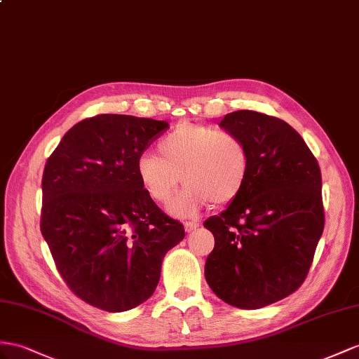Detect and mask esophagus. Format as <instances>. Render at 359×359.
Here are the masks:
<instances>
[{"label": "esophagus", "mask_w": 359, "mask_h": 359, "mask_svg": "<svg viewBox=\"0 0 359 359\" xmlns=\"http://www.w3.org/2000/svg\"><path fill=\"white\" fill-rule=\"evenodd\" d=\"M198 226H200L198 222H187L185 223V231L187 232H192V231H196Z\"/></svg>", "instance_id": "1"}]
</instances>
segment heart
<instances>
[{
  "label": "heart",
  "mask_w": 359,
  "mask_h": 359,
  "mask_svg": "<svg viewBox=\"0 0 359 359\" xmlns=\"http://www.w3.org/2000/svg\"><path fill=\"white\" fill-rule=\"evenodd\" d=\"M158 153L136 161L141 188L154 203H167L179 182L183 188L168 209L176 217H194L210 201L231 203L249 179L250 154L240 135L215 126L180 124L158 142Z\"/></svg>",
  "instance_id": "heart-1"
}]
</instances>
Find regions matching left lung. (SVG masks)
Segmentation results:
<instances>
[{
  "mask_svg": "<svg viewBox=\"0 0 359 359\" xmlns=\"http://www.w3.org/2000/svg\"><path fill=\"white\" fill-rule=\"evenodd\" d=\"M219 126L245 141L250 172L241 194L203 223L215 238L205 276L229 305L258 309L288 297L306 279L325 229L321 172L283 119L236 110Z\"/></svg>",
  "mask_w": 359,
  "mask_h": 359,
  "instance_id": "obj_1",
  "label": "left lung"
}]
</instances>
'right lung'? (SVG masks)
<instances>
[{
	"mask_svg": "<svg viewBox=\"0 0 359 359\" xmlns=\"http://www.w3.org/2000/svg\"><path fill=\"white\" fill-rule=\"evenodd\" d=\"M167 121L103 114L77 123L45 163L41 232L68 288L107 312L149 299L185 229L149 198L136 161Z\"/></svg>",
	"mask_w": 359,
	"mask_h": 359,
	"instance_id": "1",
	"label": "right lung"
}]
</instances>
